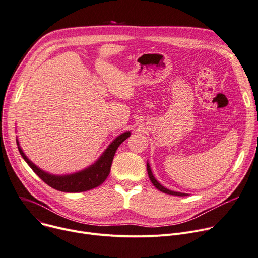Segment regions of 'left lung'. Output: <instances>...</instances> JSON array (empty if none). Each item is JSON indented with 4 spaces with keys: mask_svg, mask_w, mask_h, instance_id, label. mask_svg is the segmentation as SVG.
<instances>
[{
    "mask_svg": "<svg viewBox=\"0 0 258 258\" xmlns=\"http://www.w3.org/2000/svg\"><path fill=\"white\" fill-rule=\"evenodd\" d=\"M147 172H148V176H149V178H150V180H151V182H152V184L156 186L158 190H160L161 192H163V193H166V194H170V195H175V196H185L186 194H183V193H179V192H174V191H170V190H168V188H166V187H164L161 183H159L158 182V180L154 178V176L152 175V173H151V170H150V167H149V165L147 164Z\"/></svg>",
    "mask_w": 258,
    "mask_h": 258,
    "instance_id": "1",
    "label": "left lung"
}]
</instances>
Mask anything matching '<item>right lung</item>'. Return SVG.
<instances>
[{
  "label": "right lung",
  "instance_id": "add662e5",
  "mask_svg": "<svg viewBox=\"0 0 258 258\" xmlns=\"http://www.w3.org/2000/svg\"><path fill=\"white\" fill-rule=\"evenodd\" d=\"M130 135H131L130 132H125L120 136H118L117 138L111 143V145L108 147V149L102 153V156L99 158V160L91 167L81 171V172L71 174V175H64V176H56V175H51L44 172V171H42L37 166L34 165L25 156L24 151L19 145V141L16 140V143L19 145L17 148H19L20 153L22 154L24 160L28 163V165L31 167V169L34 171V172H35L46 184L55 188V190H58L61 192L77 193V192H85V191L91 190V188H94L100 185L106 180V178L110 173L112 162L118 146L124 140H126L130 137Z\"/></svg>",
  "mask_w": 258,
  "mask_h": 258
}]
</instances>
